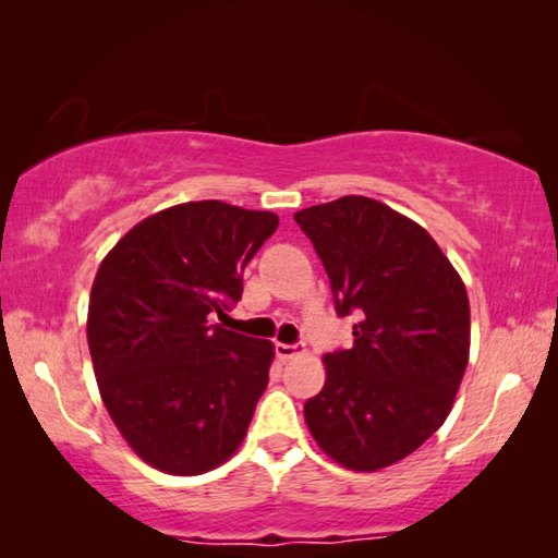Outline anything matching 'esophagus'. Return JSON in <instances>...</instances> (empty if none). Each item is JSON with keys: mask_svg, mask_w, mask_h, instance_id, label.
Segmentation results:
<instances>
[{"mask_svg": "<svg viewBox=\"0 0 558 558\" xmlns=\"http://www.w3.org/2000/svg\"><path fill=\"white\" fill-rule=\"evenodd\" d=\"M300 352H302V344H282V342L276 344V354H278L280 362H288V359L298 356Z\"/></svg>", "mask_w": 558, "mask_h": 558, "instance_id": "obj_1", "label": "esophagus"}]
</instances>
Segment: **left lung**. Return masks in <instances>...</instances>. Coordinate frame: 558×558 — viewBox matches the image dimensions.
<instances>
[{
	"instance_id": "obj_1",
	"label": "left lung",
	"mask_w": 558,
	"mask_h": 558,
	"mask_svg": "<svg viewBox=\"0 0 558 558\" xmlns=\"http://www.w3.org/2000/svg\"><path fill=\"white\" fill-rule=\"evenodd\" d=\"M327 270L354 347L325 356L307 428L329 458L374 472L421 448L456 401L470 354V302L430 233L369 196L295 214Z\"/></svg>"
}]
</instances>
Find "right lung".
Wrapping results in <instances>:
<instances>
[{
	"label": "right lung",
	"instance_id": "right-lung-1",
	"mask_svg": "<svg viewBox=\"0 0 558 558\" xmlns=\"http://www.w3.org/2000/svg\"><path fill=\"white\" fill-rule=\"evenodd\" d=\"M278 216L189 202L140 221L100 263L88 347L122 438L169 475L229 460L268 386L272 344L209 325L241 300V272Z\"/></svg>",
	"mask_w": 558,
	"mask_h": 558
}]
</instances>
